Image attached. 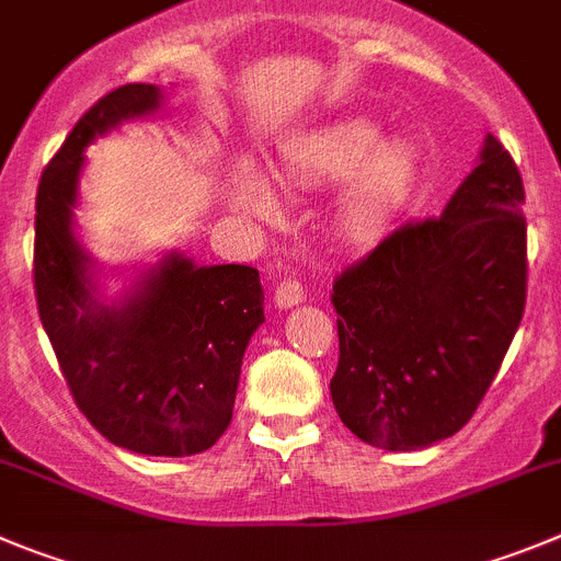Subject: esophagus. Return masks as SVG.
I'll list each match as a JSON object with an SVG mask.
<instances>
[{
  "mask_svg": "<svg viewBox=\"0 0 561 561\" xmlns=\"http://www.w3.org/2000/svg\"><path fill=\"white\" fill-rule=\"evenodd\" d=\"M302 297H306V291H302V284L297 280V277L286 275L280 277V284L275 286V302L280 308L297 306V302H302Z\"/></svg>",
  "mask_w": 561,
  "mask_h": 561,
  "instance_id": "esophagus-1",
  "label": "esophagus"
}]
</instances>
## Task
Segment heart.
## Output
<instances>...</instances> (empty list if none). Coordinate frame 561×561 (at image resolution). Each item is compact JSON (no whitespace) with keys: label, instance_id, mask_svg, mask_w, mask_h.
I'll return each mask as SVG.
<instances>
[{"label":"heart","instance_id":"1","mask_svg":"<svg viewBox=\"0 0 561 561\" xmlns=\"http://www.w3.org/2000/svg\"><path fill=\"white\" fill-rule=\"evenodd\" d=\"M289 167L308 183L347 178L339 197V225L351 239H375L409 203L420 163L409 141H381V127L373 122L344 119L297 144ZM236 199L259 214L275 205L266 183L253 172L236 180Z\"/></svg>","mask_w":561,"mask_h":561}]
</instances>
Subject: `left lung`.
<instances>
[{
	"mask_svg": "<svg viewBox=\"0 0 561 561\" xmlns=\"http://www.w3.org/2000/svg\"><path fill=\"white\" fill-rule=\"evenodd\" d=\"M523 178L486 136L442 217L411 219L333 280L336 414L367 445L417 450L465 428L526 308Z\"/></svg>",
	"mask_w": 561,
	"mask_h": 561,
	"instance_id": "left-lung-1",
	"label": "left lung"
}]
</instances>
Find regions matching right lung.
Masks as SVG:
<instances>
[{
	"label": "right lung",
	"mask_w": 561,
	"mask_h": 561,
	"mask_svg": "<svg viewBox=\"0 0 561 561\" xmlns=\"http://www.w3.org/2000/svg\"><path fill=\"white\" fill-rule=\"evenodd\" d=\"M158 100L147 82L107 91L46 163L35 194L33 286L41 325L85 420L133 454L192 456L233 417L244 347L264 322L259 270L172 255L125 308H105L85 286L89 259L71 236L82 150L119 122L156 111Z\"/></svg>",
	"instance_id": "obj_1"
}]
</instances>
